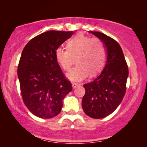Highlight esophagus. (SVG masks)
<instances>
[{"label": "esophagus", "instance_id": "obj_1", "mask_svg": "<svg viewBox=\"0 0 147 147\" xmlns=\"http://www.w3.org/2000/svg\"><path fill=\"white\" fill-rule=\"evenodd\" d=\"M71 85H72V88H76V87H77V86H80V84H76V83H72L71 84Z\"/></svg>", "mask_w": 147, "mask_h": 147}]
</instances>
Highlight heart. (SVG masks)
I'll return each mask as SVG.
<instances>
[{
	"label": "heart",
	"mask_w": 147,
	"mask_h": 147,
	"mask_svg": "<svg viewBox=\"0 0 147 147\" xmlns=\"http://www.w3.org/2000/svg\"><path fill=\"white\" fill-rule=\"evenodd\" d=\"M67 48L57 47L55 57L64 70L68 71L75 62V67L67 74L71 82H81L89 76H96L104 67L106 60V49L98 37L90 38L78 35L67 42Z\"/></svg>",
	"instance_id": "1"
}]
</instances>
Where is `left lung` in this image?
<instances>
[{"label":"left lung","mask_w":147,"mask_h":147,"mask_svg":"<svg viewBox=\"0 0 147 147\" xmlns=\"http://www.w3.org/2000/svg\"><path fill=\"white\" fill-rule=\"evenodd\" d=\"M90 33L101 40L107 53L101 74L84 85L86 93L82 98V108L86 115L98 119L110 115L121 103L126 90L128 69L117 41L100 32Z\"/></svg>","instance_id":"8db88e82"}]
</instances>
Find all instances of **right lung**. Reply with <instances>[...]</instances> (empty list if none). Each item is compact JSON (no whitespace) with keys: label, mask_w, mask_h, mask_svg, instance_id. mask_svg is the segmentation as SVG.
Listing matches in <instances>:
<instances>
[{"label":"right lung","mask_w":147,"mask_h":147,"mask_svg":"<svg viewBox=\"0 0 147 147\" xmlns=\"http://www.w3.org/2000/svg\"><path fill=\"white\" fill-rule=\"evenodd\" d=\"M73 31H49L33 38L21 53L17 74L22 98L34 115L51 118L61 112L63 100L72 90L55 57V50Z\"/></svg>","instance_id":"add662e5"}]
</instances>
